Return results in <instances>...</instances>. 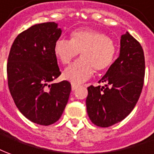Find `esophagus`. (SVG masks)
<instances>
[{
  "mask_svg": "<svg viewBox=\"0 0 154 154\" xmlns=\"http://www.w3.org/2000/svg\"><path fill=\"white\" fill-rule=\"evenodd\" d=\"M77 88H78V85H75V84H73V85H71V89H72V91H75V90H76Z\"/></svg>",
  "mask_w": 154,
  "mask_h": 154,
  "instance_id": "obj_1",
  "label": "esophagus"
}]
</instances>
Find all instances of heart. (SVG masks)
I'll use <instances>...</instances> for the list:
<instances>
[{
    "label": "heart",
    "instance_id": "1",
    "mask_svg": "<svg viewBox=\"0 0 154 154\" xmlns=\"http://www.w3.org/2000/svg\"><path fill=\"white\" fill-rule=\"evenodd\" d=\"M54 53L63 64H68L80 53L81 59L63 71V78L75 85L84 83L96 71H103L111 66L116 54L113 40L100 31L79 29L70 35V41L57 40Z\"/></svg>",
    "mask_w": 154,
    "mask_h": 154
}]
</instances>
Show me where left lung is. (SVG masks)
Instances as JSON below:
<instances>
[{
    "mask_svg": "<svg viewBox=\"0 0 154 154\" xmlns=\"http://www.w3.org/2000/svg\"><path fill=\"white\" fill-rule=\"evenodd\" d=\"M118 58L100 82L88 87L87 113L93 123L108 128L125 119L135 107L143 86V49L128 32L121 36Z\"/></svg>",
    "mask_w": 154,
    "mask_h": 154,
    "instance_id": "left-lung-1",
    "label": "left lung"
}]
</instances>
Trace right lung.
<instances>
[{
  "instance_id": "add662e5",
  "label": "right lung",
  "mask_w": 154,
  "mask_h": 154,
  "mask_svg": "<svg viewBox=\"0 0 154 154\" xmlns=\"http://www.w3.org/2000/svg\"><path fill=\"white\" fill-rule=\"evenodd\" d=\"M61 33L55 22L33 25L16 38L7 60L8 86L17 107L26 118L43 126L61 117L71 91L66 80L48 85L61 74L54 53Z\"/></svg>"
}]
</instances>
